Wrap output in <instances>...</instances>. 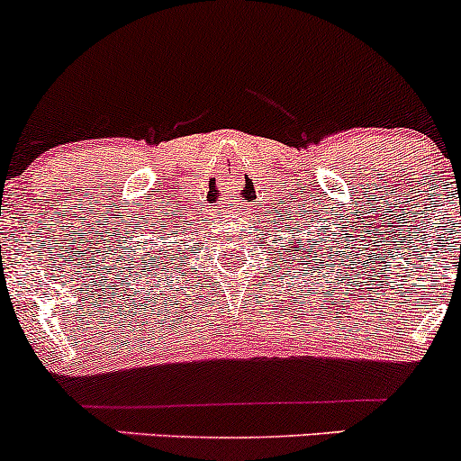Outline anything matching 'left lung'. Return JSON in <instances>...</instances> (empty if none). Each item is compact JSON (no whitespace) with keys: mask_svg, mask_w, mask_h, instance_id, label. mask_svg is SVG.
Masks as SVG:
<instances>
[{"mask_svg":"<svg viewBox=\"0 0 461 461\" xmlns=\"http://www.w3.org/2000/svg\"><path fill=\"white\" fill-rule=\"evenodd\" d=\"M308 245H310V248H312V243H310V240H308ZM312 249H314V252H319V257H321V252H323V248H319V249L312 248ZM312 260H314V257H312Z\"/></svg>","mask_w":461,"mask_h":461,"instance_id":"obj_1","label":"left lung"}]
</instances>
